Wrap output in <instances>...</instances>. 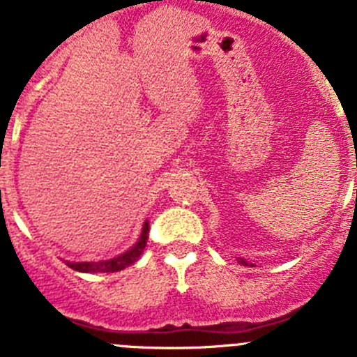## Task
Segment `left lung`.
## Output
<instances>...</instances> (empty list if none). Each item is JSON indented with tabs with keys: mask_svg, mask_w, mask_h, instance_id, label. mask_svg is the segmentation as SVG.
I'll use <instances>...</instances> for the list:
<instances>
[{
	"mask_svg": "<svg viewBox=\"0 0 357 357\" xmlns=\"http://www.w3.org/2000/svg\"><path fill=\"white\" fill-rule=\"evenodd\" d=\"M239 263H243V264H248V263H247V261H243V259H241V261H239Z\"/></svg>",
	"mask_w": 357,
	"mask_h": 357,
	"instance_id": "8db88e82",
	"label": "left lung"
}]
</instances>
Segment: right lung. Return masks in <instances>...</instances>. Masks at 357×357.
<instances>
[{"mask_svg": "<svg viewBox=\"0 0 357 357\" xmlns=\"http://www.w3.org/2000/svg\"><path fill=\"white\" fill-rule=\"evenodd\" d=\"M148 230H150V225H148V222H144L143 232H141L139 236V241L135 243L130 250L123 252V254L118 255V257H112V259H107V261H96V263H94V261H91V263H68V266L73 268V270H77V272H84V273L119 272V270L130 266V264H134L135 261L139 259L144 247H146Z\"/></svg>", "mask_w": 357, "mask_h": 357, "instance_id": "1", "label": "right lung"}]
</instances>
